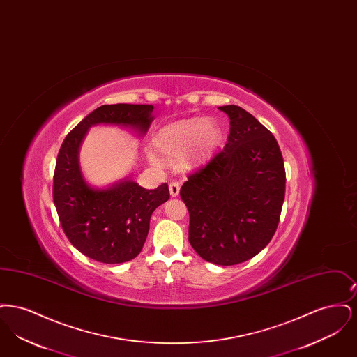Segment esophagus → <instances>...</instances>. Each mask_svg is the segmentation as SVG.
I'll return each instance as SVG.
<instances>
[{
    "instance_id": "1",
    "label": "esophagus",
    "mask_w": 357,
    "mask_h": 357,
    "mask_svg": "<svg viewBox=\"0 0 357 357\" xmlns=\"http://www.w3.org/2000/svg\"><path fill=\"white\" fill-rule=\"evenodd\" d=\"M169 188H170L171 197H178V195H179L181 186H179V183H178V182H171Z\"/></svg>"
}]
</instances>
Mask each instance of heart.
Listing matches in <instances>:
<instances>
[{"label":"heart","instance_id":"heart-1","mask_svg":"<svg viewBox=\"0 0 357 357\" xmlns=\"http://www.w3.org/2000/svg\"><path fill=\"white\" fill-rule=\"evenodd\" d=\"M223 139V130L218 121L204 118L181 120L160 128L153 136L155 153L167 160L182 159L187 167L199 166L207 162ZM153 165L159 163L155 155H150Z\"/></svg>","mask_w":357,"mask_h":357}]
</instances>
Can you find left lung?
Masks as SVG:
<instances>
[{
	"label": "left lung",
	"instance_id": "obj_1",
	"mask_svg": "<svg viewBox=\"0 0 357 357\" xmlns=\"http://www.w3.org/2000/svg\"><path fill=\"white\" fill-rule=\"evenodd\" d=\"M221 153L181 188L190 214L188 241L204 261L230 266L258 255L272 239L285 198V166L272 132L238 105Z\"/></svg>",
	"mask_w": 357,
	"mask_h": 357
}]
</instances>
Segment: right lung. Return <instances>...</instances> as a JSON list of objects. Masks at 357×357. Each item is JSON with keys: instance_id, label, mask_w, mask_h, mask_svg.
Wrapping results in <instances>:
<instances>
[{"instance_id": "1", "label": "right lung", "mask_w": 357, "mask_h": 357, "mask_svg": "<svg viewBox=\"0 0 357 357\" xmlns=\"http://www.w3.org/2000/svg\"><path fill=\"white\" fill-rule=\"evenodd\" d=\"M153 105L109 104L86 115L64 139L53 175V202L70 243L83 255L102 264H121L143 249L153 210L169 201L167 183L155 190L130 178L98 188L84 179L79 150L88 130L112 124L146 135L153 123Z\"/></svg>"}]
</instances>
